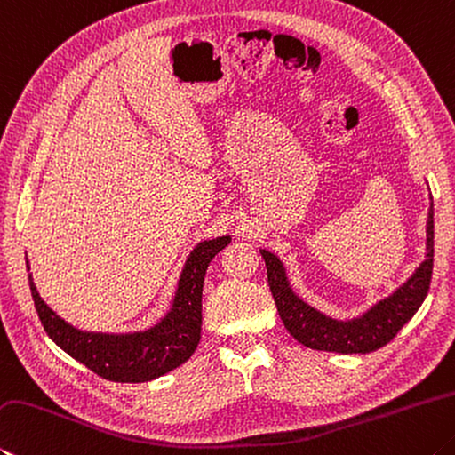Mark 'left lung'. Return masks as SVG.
Returning a JSON list of instances; mask_svg holds the SVG:
<instances>
[{
  "instance_id": "1",
  "label": "left lung",
  "mask_w": 455,
  "mask_h": 455,
  "mask_svg": "<svg viewBox=\"0 0 455 455\" xmlns=\"http://www.w3.org/2000/svg\"><path fill=\"white\" fill-rule=\"evenodd\" d=\"M426 260L419 264L406 284L392 296L379 300L364 316L348 322L328 318L299 299L288 284L283 262L268 251H260L267 262L268 286L284 328L300 344L312 350L338 354H366L382 348L400 332V328L422 307L432 283L434 268V209L427 212Z\"/></svg>"
}]
</instances>
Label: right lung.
Listing matches in <instances>:
<instances>
[{
  "label": "right lung",
  "instance_id": "obj_1",
  "mask_svg": "<svg viewBox=\"0 0 455 455\" xmlns=\"http://www.w3.org/2000/svg\"><path fill=\"white\" fill-rule=\"evenodd\" d=\"M230 243V236L201 243L188 256L179 280L171 312L147 332L113 336L81 332L41 300L31 275L29 288L37 316L47 336L61 350L111 382H148L179 368L193 356L201 340L203 283L214 254ZM29 270V264H28Z\"/></svg>",
  "mask_w": 455,
  "mask_h": 455
}]
</instances>
